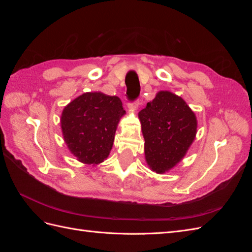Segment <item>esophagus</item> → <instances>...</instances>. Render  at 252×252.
<instances>
[{
    "mask_svg": "<svg viewBox=\"0 0 252 252\" xmlns=\"http://www.w3.org/2000/svg\"><path fill=\"white\" fill-rule=\"evenodd\" d=\"M128 108L130 109L131 111L138 110V108H139V102L135 101V102H133V103H129V104H128Z\"/></svg>",
    "mask_w": 252,
    "mask_h": 252,
    "instance_id": "obj_1",
    "label": "esophagus"
}]
</instances>
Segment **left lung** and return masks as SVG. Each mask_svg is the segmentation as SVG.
Masks as SVG:
<instances>
[{
	"label": "left lung",
	"mask_w": 252,
	"mask_h": 252,
	"mask_svg": "<svg viewBox=\"0 0 252 252\" xmlns=\"http://www.w3.org/2000/svg\"><path fill=\"white\" fill-rule=\"evenodd\" d=\"M139 119L147 165L157 173L168 172L184 158L195 139V113L181 96L161 90L139 112Z\"/></svg>",
	"instance_id": "left-lung-1"
}]
</instances>
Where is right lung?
<instances>
[{
    "instance_id": "obj_1",
    "label": "right lung",
    "mask_w": 252,
    "mask_h": 252,
    "mask_svg": "<svg viewBox=\"0 0 252 252\" xmlns=\"http://www.w3.org/2000/svg\"><path fill=\"white\" fill-rule=\"evenodd\" d=\"M125 113L116 95L94 91L75 97L61 116L67 148L83 164H101L110 154L119 122Z\"/></svg>"
}]
</instances>
